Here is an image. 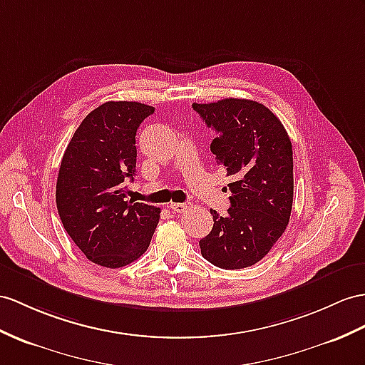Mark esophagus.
Masks as SVG:
<instances>
[{
  "mask_svg": "<svg viewBox=\"0 0 365 365\" xmlns=\"http://www.w3.org/2000/svg\"><path fill=\"white\" fill-rule=\"evenodd\" d=\"M168 207L172 209L173 213H182V212H185V210L189 209V206L185 202H172Z\"/></svg>",
  "mask_w": 365,
  "mask_h": 365,
  "instance_id": "34e87169",
  "label": "esophagus"
}]
</instances>
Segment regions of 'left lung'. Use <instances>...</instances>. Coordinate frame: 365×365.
Instances as JSON below:
<instances>
[{"instance_id":"obj_1","label":"left lung","mask_w":365,"mask_h":365,"mask_svg":"<svg viewBox=\"0 0 365 365\" xmlns=\"http://www.w3.org/2000/svg\"><path fill=\"white\" fill-rule=\"evenodd\" d=\"M192 106L215 130L210 152L232 176L227 215L210 209L213 227L200 240L201 255L221 269L247 268L271 251L288 226L294 193L289 136L277 115L255 101Z\"/></svg>"}]
</instances>
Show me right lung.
Wrapping results in <instances>:
<instances>
[{
    "label": "right lung",
    "instance_id": "add662e5",
    "mask_svg": "<svg viewBox=\"0 0 365 365\" xmlns=\"http://www.w3.org/2000/svg\"><path fill=\"white\" fill-rule=\"evenodd\" d=\"M155 113L139 102H105L80 123L61 159L56 201L61 223L88 260L122 268L147 251L161 209L127 201L136 172V131Z\"/></svg>",
    "mask_w": 365,
    "mask_h": 365
}]
</instances>
